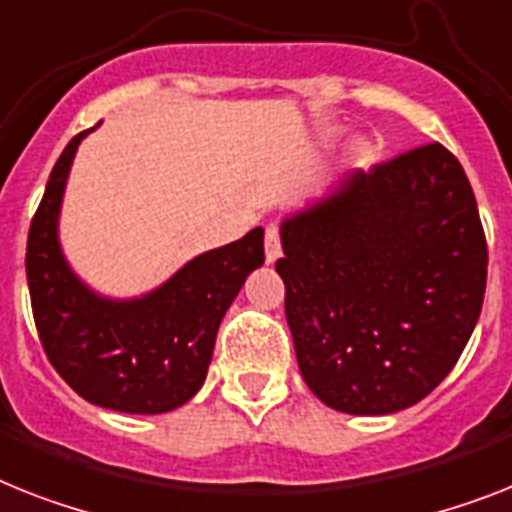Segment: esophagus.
<instances>
[{
	"instance_id": "esophagus-1",
	"label": "esophagus",
	"mask_w": 512,
	"mask_h": 512,
	"mask_svg": "<svg viewBox=\"0 0 512 512\" xmlns=\"http://www.w3.org/2000/svg\"><path fill=\"white\" fill-rule=\"evenodd\" d=\"M264 253H266V261H269V264H274V261L280 259L282 243H280V227H277V225H269V227H266V235H264Z\"/></svg>"
}]
</instances>
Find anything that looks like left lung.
Segmentation results:
<instances>
[{"label": "left lung", "mask_w": 512, "mask_h": 512, "mask_svg": "<svg viewBox=\"0 0 512 512\" xmlns=\"http://www.w3.org/2000/svg\"><path fill=\"white\" fill-rule=\"evenodd\" d=\"M277 274L308 390L329 408L384 416L453 371L479 322L487 238L466 172L426 143L282 222Z\"/></svg>", "instance_id": "obj_1"}]
</instances>
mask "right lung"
Wrapping results in <instances>:
<instances>
[{"label":"right lung","mask_w":512,"mask_h":512,"mask_svg":"<svg viewBox=\"0 0 512 512\" xmlns=\"http://www.w3.org/2000/svg\"><path fill=\"white\" fill-rule=\"evenodd\" d=\"M91 130L67 143L31 219L25 274L33 322L49 363L80 398L109 411L167 413L201 390L219 322L264 264V230L201 253L143 298H101L75 277L57 240L67 172Z\"/></svg>","instance_id":"add662e5"}]
</instances>
